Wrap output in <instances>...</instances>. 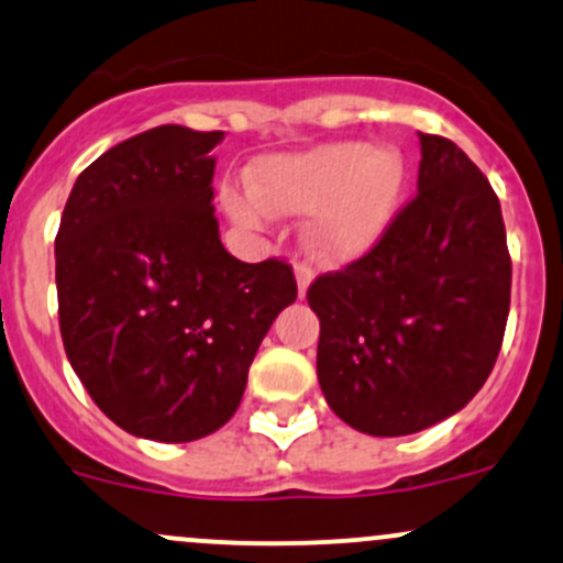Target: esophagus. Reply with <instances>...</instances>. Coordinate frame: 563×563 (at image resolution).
Returning <instances> with one entry per match:
<instances>
[{
  "mask_svg": "<svg viewBox=\"0 0 563 563\" xmlns=\"http://www.w3.org/2000/svg\"><path fill=\"white\" fill-rule=\"evenodd\" d=\"M294 275H296V286H299V296L305 299L307 288H310V283H312V269L307 267V264H296Z\"/></svg>",
  "mask_w": 563,
  "mask_h": 563,
  "instance_id": "1",
  "label": "esophagus"
}]
</instances>
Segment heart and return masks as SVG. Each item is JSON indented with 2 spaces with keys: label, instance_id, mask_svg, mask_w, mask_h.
I'll list each match as a JSON object with an SVG mask.
<instances>
[{
  "label": "heart",
  "instance_id": "obj_1",
  "mask_svg": "<svg viewBox=\"0 0 563 563\" xmlns=\"http://www.w3.org/2000/svg\"><path fill=\"white\" fill-rule=\"evenodd\" d=\"M409 168L393 146L336 141L296 154H272L251 168V191L224 187L227 213L262 230L269 213L301 216V243L314 262L344 267L372 253L398 216Z\"/></svg>",
  "mask_w": 563,
  "mask_h": 563
}]
</instances>
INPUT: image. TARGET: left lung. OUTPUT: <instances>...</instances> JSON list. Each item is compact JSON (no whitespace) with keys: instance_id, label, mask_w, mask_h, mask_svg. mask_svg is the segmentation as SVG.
I'll return each mask as SVG.
<instances>
[{"instance_id":"obj_1","label":"left lung","mask_w":563,"mask_h":563,"mask_svg":"<svg viewBox=\"0 0 563 563\" xmlns=\"http://www.w3.org/2000/svg\"><path fill=\"white\" fill-rule=\"evenodd\" d=\"M417 197L382 243L307 291L318 382L368 435H411L465 409L510 310V253L492 184L454 141L419 133Z\"/></svg>"}]
</instances>
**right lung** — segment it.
Here are the masks:
<instances>
[{
  "label": "right lung",
  "instance_id": "obj_1",
  "mask_svg": "<svg viewBox=\"0 0 563 563\" xmlns=\"http://www.w3.org/2000/svg\"><path fill=\"white\" fill-rule=\"evenodd\" d=\"M224 133L159 125L79 173L55 238L74 374L117 428L159 443L232 419L258 344L296 301L294 272L227 253L213 216Z\"/></svg>",
  "mask_w": 563,
  "mask_h": 563
}]
</instances>
